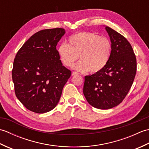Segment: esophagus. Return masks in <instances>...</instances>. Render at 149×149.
Here are the masks:
<instances>
[{
    "mask_svg": "<svg viewBox=\"0 0 149 149\" xmlns=\"http://www.w3.org/2000/svg\"><path fill=\"white\" fill-rule=\"evenodd\" d=\"M72 75H79V73H77V72H73Z\"/></svg>",
    "mask_w": 149,
    "mask_h": 149,
    "instance_id": "1",
    "label": "esophagus"
}]
</instances>
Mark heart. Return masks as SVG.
<instances>
[{
    "mask_svg": "<svg viewBox=\"0 0 149 149\" xmlns=\"http://www.w3.org/2000/svg\"><path fill=\"white\" fill-rule=\"evenodd\" d=\"M68 44L63 43L58 52L62 64L70 67L77 61L74 68L81 72H100L107 65L111 54V43L104 37L90 32H80L69 38Z\"/></svg>",
    "mask_w": 149,
    "mask_h": 149,
    "instance_id": "1",
    "label": "heart"
}]
</instances>
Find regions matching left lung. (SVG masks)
<instances>
[{
    "label": "left lung",
    "instance_id": "obj_1",
    "mask_svg": "<svg viewBox=\"0 0 149 149\" xmlns=\"http://www.w3.org/2000/svg\"><path fill=\"white\" fill-rule=\"evenodd\" d=\"M111 54L100 72L84 77L83 93L91 106L108 109L122 102L131 89L136 72V59L131 44L122 34L106 26Z\"/></svg>",
    "mask_w": 149,
    "mask_h": 149
}]
</instances>
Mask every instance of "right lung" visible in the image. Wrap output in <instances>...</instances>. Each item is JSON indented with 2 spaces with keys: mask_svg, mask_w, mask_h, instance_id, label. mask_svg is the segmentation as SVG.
<instances>
[{
  "mask_svg": "<svg viewBox=\"0 0 149 149\" xmlns=\"http://www.w3.org/2000/svg\"><path fill=\"white\" fill-rule=\"evenodd\" d=\"M63 28L40 31L25 42L15 56L12 70L15 92L31 111L45 113L58 104L71 71L63 66L56 45Z\"/></svg>",
  "mask_w": 149,
  "mask_h": 149,
  "instance_id": "1",
  "label": "right lung"
}]
</instances>
